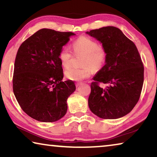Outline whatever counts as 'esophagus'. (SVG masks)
<instances>
[{"label": "esophagus", "mask_w": 157, "mask_h": 157, "mask_svg": "<svg viewBox=\"0 0 157 157\" xmlns=\"http://www.w3.org/2000/svg\"><path fill=\"white\" fill-rule=\"evenodd\" d=\"M81 84H82L81 82H76V83H75V86H76L77 87H78V86H79V85H81Z\"/></svg>", "instance_id": "obj_1"}]
</instances>
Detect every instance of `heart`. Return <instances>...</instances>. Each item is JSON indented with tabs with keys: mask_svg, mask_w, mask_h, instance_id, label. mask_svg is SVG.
I'll return each instance as SVG.
<instances>
[{
	"mask_svg": "<svg viewBox=\"0 0 157 157\" xmlns=\"http://www.w3.org/2000/svg\"><path fill=\"white\" fill-rule=\"evenodd\" d=\"M73 50L76 54H84V68L71 67L65 71L66 78L72 81H81L89 78L94 71H98L105 64L107 53L97 41L86 36H82L73 42ZM73 55L67 48H63L59 53V59L64 68L71 66Z\"/></svg>",
	"mask_w": 157,
	"mask_h": 157,
	"instance_id": "heart-1",
	"label": "heart"
}]
</instances>
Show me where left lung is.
<instances>
[{
	"instance_id": "1",
	"label": "left lung",
	"mask_w": 157,
	"mask_h": 157,
	"mask_svg": "<svg viewBox=\"0 0 157 157\" xmlns=\"http://www.w3.org/2000/svg\"><path fill=\"white\" fill-rule=\"evenodd\" d=\"M86 33L99 41L107 53L105 66L91 84L90 110L103 119L123 117L139 101L144 80V67L136 45L113 26ZM99 83L108 86L102 88Z\"/></svg>"
}]
</instances>
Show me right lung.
<instances>
[{
    "label": "right lung",
    "mask_w": 157,
    "mask_h": 157,
    "mask_svg": "<svg viewBox=\"0 0 157 157\" xmlns=\"http://www.w3.org/2000/svg\"><path fill=\"white\" fill-rule=\"evenodd\" d=\"M74 35L71 32L41 29L18 50L13 91L23 111L36 121L55 122L66 113L67 99L76 87L73 81H62L59 53Z\"/></svg>",
    "instance_id": "1"
}]
</instances>
